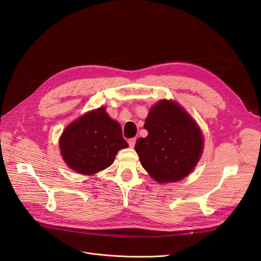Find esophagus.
<instances>
[{"label": "esophagus", "instance_id": "obj_1", "mask_svg": "<svg viewBox=\"0 0 261 261\" xmlns=\"http://www.w3.org/2000/svg\"><path fill=\"white\" fill-rule=\"evenodd\" d=\"M135 144H136V138H130V139L128 140V145H129V147L134 148V146H135Z\"/></svg>", "mask_w": 261, "mask_h": 261}]
</instances>
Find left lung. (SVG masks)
Segmentation results:
<instances>
[{"mask_svg": "<svg viewBox=\"0 0 261 261\" xmlns=\"http://www.w3.org/2000/svg\"><path fill=\"white\" fill-rule=\"evenodd\" d=\"M148 136L138 138L135 150L144 169L159 183L183 179L198 163L202 133L183 107L160 100L150 109L144 125Z\"/></svg>", "mask_w": 261, "mask_h": 261, "instance_id": "left-lung-1", "label": "left lung"}]
</instances>
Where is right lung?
Listing matches in <instances>:
<instances>
[{
	"label": "right lung",
	"mask_w": 261,
	"mask_h": 261,
	"mask_svg": "<svg viewBox=\"0 0 261 261\" xmlns=\"http://www.w3.org/2000/svg\"><path fill=\"white\" fill-rule=\"evenodd\" d=\"M63 159L69 169L92 175L109 168L120 149L127 148L121 125L101 107L70 123L60 137Z\"/></svg>",
	"instance_id": "add662e5"
}]
</instances>
